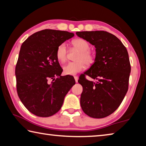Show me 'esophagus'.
I'll use <instances>...</instances> for the list:
<instances>
[{
    "label": "esophagus",
    "mask_w": 146,
    "mask_h": 146,
    "mask_svg": "<svg viewBox=\"0 0 146 146\" xmlns=\"http://www.w3.org/2000/svg\"><path fill=\"white\" fill-rule=\"evenodd\" d=\"M74 78H75V82H78V78L77 77V76H74Z\"/></svg>",
    "instance_id": "esophagus-1"
}]
</instances>
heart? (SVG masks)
<instances>
[{
  "mask_svg": "<svg viewBox=\"0 0 146 146\" xmlns=\"http://www.w3.org/2000/svg\"><path fill=\"white\" fill-rule=\"evenodd\" d=\"M73 47L79 51L75 60L76 62H70L64 66V73L66 75H75L84 70L85 65L90 66L94 62L95 55L90 50V44L84 38H78L74 39L71 42ZM67 47L65 43H62L59 45L56 50V59L63 63L67 58Z\"/></svg>",
  "mask_w": 146,
  "mask_h": 146,
  "instance_id": "1",
  "label": "heart"
}]
</instances>
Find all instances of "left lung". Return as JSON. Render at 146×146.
<instances>
[{
    "mask_svg": "<svg viewBox=\"0 0 146 146\" xmlns=\"http://www.w3.org/2000/svg\"><path fill=\"white\" fill-rule=\"evenodd\" d=\"M76 35L96 48L95 62L78 82L83 88L80 106L89 117H108L119 107L128 90L131 65L127 49L119 39L104 31H78ZM86 75L96 79L87 80Z\"/></svg>",
    "mask_w": 146,
    "mask_h": 146,
    "instance_id": "left-lung-1",
    "label": "left lung"
}]
</instances>
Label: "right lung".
Returning a JSON list of instances; mask_svg holds the SVG:
<instances>
[{
  "mask_svg": "<svg viewBox=\"0 0 146 146\" xmlns=\"http://www.w3.org/2000/svg\"><path fill=\"white\" fill-rule=\"evenodd\" d=\"M73 36L46 29L31 35L22 44L15 67L17 91L35 115L48 117L57 113L75 84L73 76H61L63 70L56 57L57 47Z\"/></svg>",
  "mask_w": 146,
  "mask_h": 146,
  "instance_id": "1",
  "label": "right lung"
}]
</instances>
